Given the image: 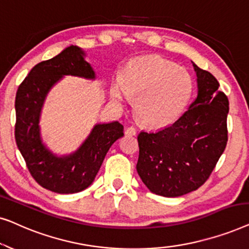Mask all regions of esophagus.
Returning <instances> with one entry per match:
<instances>
[{"mask_svg":"<svg viewBox=\"0 0 249 249\" xmlns=\"http://www.w3.org/2000/svg\"><path fill=\"white\" fill-rule=\"evenodd\" d=\"M136 134H137V129H136L135 127H128L127 129H125V135L128 136H135Z\"/></svg>","mask_w":249,"mask_h":249,"instance_id":"esophagus-1","label":"esophagus"}]
</instances>
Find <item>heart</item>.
<instances>
[{"label": "heart", "mask_w": 249, "mask_h": 249, "mask_svg": "<svg viewBox=\"0 0 249 249\" xmlns=\"http://www.w3.org/2000/svg\"><path fill=\"white\" fill-rule=\"evenodd\" d=\"M193 91V78L183 67L159 55L131 60L121 76V84L111 87V98L124 105L127 95L136 98L139 120L152 127H163L178 119Z\"/></svg>", "instance_id": "1"}]
</instances>
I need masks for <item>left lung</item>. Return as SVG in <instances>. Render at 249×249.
I'll return each instance as SVG.
<instances>
[{"mask_svg": "<svg viewBox=\"0 0 249 249\" xmlns=\"http://www.w3.org/2000/svg\"><path fill=\"white\" fill-rule=\"evenodd\" d=\"M198 94L175 124L138 135L137 172L156 195L178 197L209 179L228 142L229 101L209 71L193 64Z\"/></svg>", "mask_w": 249, "mask_h": 249, "instance_id": "8db88e82", "label": "left lung"}]
</instances>
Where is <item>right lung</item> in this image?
<instances>
[{
  "instance_id": "right-lung-1",
  "label": "right lung",
  "mask_w": 249,
  "mask_h": 249,
  "mask_svg": "<svg viewBox=\"0 0 249 249\" xmlns=\"http://www.w3.org/2000/svg\"><path fill=\"white\" fill-rule=\"evenodd\" d=\"M84 51L69 46L52 59L36 64L16 95L15 137L27 168L36 182L57 194H73L91 185L112 144L124 136L118 121L96 124L73 154L54 155L42 142L39 115L47 93L63 76L94 79Z\"/></svg>"
}]
</instances>
